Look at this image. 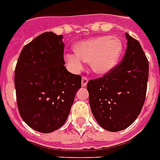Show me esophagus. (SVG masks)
Instances as JSON below:
<instances>
[{"label":"esophagus","mask_w":160,"mask_h":160,"mask_svg":"<svg viewBox=\"0 0 160 160\" xmlns=\"http://www.w3.org/2000/svg\"><path fill=\"white\" fill-rule=\"evenodd\" d=\"M88 79L87 78L83 77V78H82V87H86L88 84Z\"/></svg>","instance_id":"34e87169"}]
</instances>
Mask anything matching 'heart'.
Wrapping results in <instances>:
<instances>
[{"label": "heart", "mask_w": 160, "mask_h": 160, "mask_svg": "<svg viewBox=\"0 0 160 160\" xmlns=\"http://www.w3.org/2000/svg\"><path fill=\"white\" fill-rule=\"evenodd\" d=\"M123 49L122 42L116 36H98L78 43L74 47L76 55L67 54L65 61L71 70L79 72L84 63H89L96 75L110 72L118 63Z\"/></svg>", "instance_id": "obj_1"}]
</instances>
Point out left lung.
<instances>
[{
    "label": "left lung",
    "mask_w": 160,
    "mask_h": 160,
    "mask_svg": "<svg viewBox=\"0 0 160 160\" xmlns=\"http://www.w3.org/2000/svg\"><path fill=\"white\" fill-rule=\"evenodd\" d=\"M127 51L122 62L103 78L90 80L87 89L92 113L98 125L110 132L127 128L143 106L148 62L141 44L126 33Z\"/></svg>",
    "instance_id": "1"
}]
</instances>
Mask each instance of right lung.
Instances as JSON below:
<instances>
[{
    "mask_svg": "<svg viewBox=\"0 0 160 160\" xmlns=\"http://www.w3.org/2000/svg\"><path fill=\"white\" fill-rule=\"evenodd\" d=\"M62 35L41 33L22 50L15 69L18 111L33 130L50 133L67 121L82 78L65 67Z\"/></svg>",
    "mask_w": 160,
    "mask_h": 160,
    "instance_id": "1",
    "label": "right lung"
}]
</instances>
